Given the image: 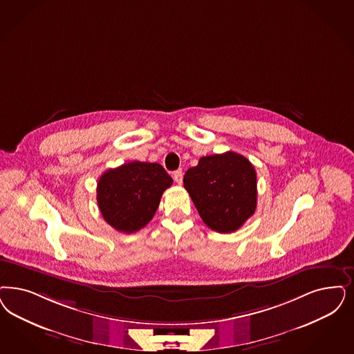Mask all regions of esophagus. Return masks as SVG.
<instances>
[{"mask_svg":"<svg viewBox=\"0 0 354 354\" xmlns=\"http://www.w3.org/2000/svg\"><path fill=\"white\" fill-rule=\"evenodd\" d=\"M172 176H174V180H175L176 183L182 184V182H183V172H182V171H175Z\"/></svg>","mask_w":354,"mask_h":354,"instance_id":"1","label":"esophagus"}]
</instances>
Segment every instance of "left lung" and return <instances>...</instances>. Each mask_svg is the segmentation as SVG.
<instances>
[{"label": "left lung", "mask_w": 354, "mask_h": 354, "mask_svg": "<svg viewBox=\"0 0 354 354\" xmlns=\"http://www.w3.org/2000/svg\"><path fill=\"white\" fill-rule=\"evenodd\" d=\"M183 183L201 220L214 232H235L255 213L257 171L238 153L200 158L187 170Z\"/></svg>", "instance_id": "left-lung-1"}]
</instances>
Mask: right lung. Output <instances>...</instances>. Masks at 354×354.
Listing matches in <instances>:
<instances>
[{
	"label": "right lung",
	"instance_id": "1",
	"mask_svg": "<svg viewBox=\"0 0 354 354\" xmlns=\"http://www.w3.org/2000/svg\"><path fill=\"white\" fill-rule=\"evenodd\" d=\"M171 184L170 175L159 163H124L99 178L97 207L115 230L132 234L154 217L162 194Z\"/></svg>",
	"mask_w": 354,
	"mask_h": 354
}]
</instances>
